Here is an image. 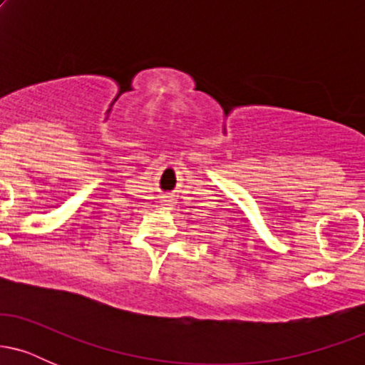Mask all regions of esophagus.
<instances>
[{"mask_svg": "<svg viewBox=\"0 0 365 365\" xmlns=\"http://www.w3.org/2000/svg\"><path fill=\"white\" fill-rule=\"evenodd\" d=\"M171 206H173V200H171V199H165V200H163V207H165V209H171Z\"/></svg>", "mask_w": 365, "mask_h": 365, "instance_id": "obj_1", "label": "esophagus"}]
</instances>
